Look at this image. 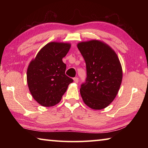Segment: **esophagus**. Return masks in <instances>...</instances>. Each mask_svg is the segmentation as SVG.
Wrapping results in <instances>:
<instances>
[{
    "instance_id": "esophagus-1",
    "label": "esophagus",
    "mask_w": 148,
    "mask_h": 148,
    "mask_svg": "<svg viewBox=\"0 0 148 148\" xmlns=\"http://www.w3.org/2000/svg\"><path fill=\"white\" fill-rule=\"evenodd\" d=\"M74 82L75 83H77V82H78V81H79V79H78V77H74Z\"/></svg>"
}]
</instances>
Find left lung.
I'll return each mask as SVG.
<instances>
[{
    "label": "left lung",
    "mask_w": 148,
    "mask_h": 148,
    "mask_svg": "<svg viewBox=\"0 0 148 148\" xmlns=\"http://www.w3.org/2000/svg\"><path fill=\"white\" fill-rule=\"evenodd\" d=\"M86 64L87 78L80 94L87 106L93 110L106 108L118 93L123 78L119 59L104 42L92 40L77 44Z\"/></svg>",
    "instance_id": "left-lung-1"
}]
</instances>
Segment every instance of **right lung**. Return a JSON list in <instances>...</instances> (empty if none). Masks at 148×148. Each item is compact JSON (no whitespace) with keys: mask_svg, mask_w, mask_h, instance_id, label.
I'll return each instance as SVG.
<instances>
[{"mask_svg":"<svg viewBox=\"0 0 148 148\" xmlns=\"http://www.w3.org/2000/svg\"><path fill=\"white\" fill-rule=\"evenodd\" d=\"M71 44L51 42L40 50L30 62L27 72V84L33 99L45 107L53 106L61 101L73 79L65 74L62 58Z\"/></svg>","mask_w":148,"mask_h":148,"instance_id":"obj_1","label":"right lung"}]
</instances>
